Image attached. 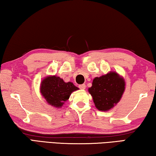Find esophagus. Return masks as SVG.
I'll return each instance as SVG.
<instances>
[{"label":"esophagus","instance_id":"esophagus-1","mask_svg":"<svg viewBox=\"0 0 156 156\" xmlns=\"http://www.w3.org/2000/svg\"><path fill=\"white\" fill-rule=\"evenodd\" d=\"M79 88H80V89H85L86 88V85L85 84H80V85L78 86Z\"/></svg>","mask_w":156,"mask_h":156}]
</instances>
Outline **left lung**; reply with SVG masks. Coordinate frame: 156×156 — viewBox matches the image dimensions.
Returning a JSON list of instances; mask_svg holds the SVG:
<instances>
[{
  "instance_id": "left-lung-1",
  "label": "left lung",
  "mask_w": 156,
  "mask_h": 156,
  "mask_svg": "<svg viewBox=\"0 0 156 156\" xmlns=\"http://www.w3.org/2000/svg\"><path fill=\"white\" fill-rule=\"evenodd\" d=\"M125 89L124 78L115 72L96 77L89 88L95 106L102 112H107L120 101Z\"/></svg>"
}]
</instances>
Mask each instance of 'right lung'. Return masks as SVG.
<instances>
[{"mask_svg": "<svg viewBox=\"0 0 156 156\" xmlns=\"http://www.w3.org/2000/svg\"><path fill=\"white\" fill-rule=\"evenodd\" d=\"M79 89L71 82L65 83L56 76L44 78L41 83V93L47 102L51 106L60 108L69 98L73 91Z\"/></svg>", "mask_w": 156, "mask_h": 156, "instance_id": "1", "label": "right lung"}]
</instances>
